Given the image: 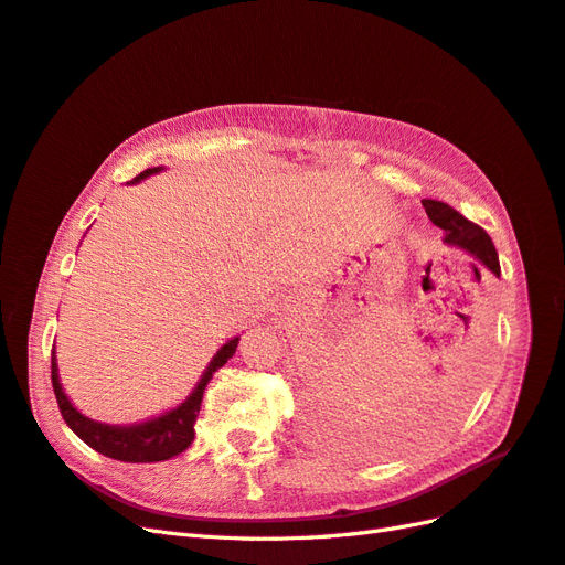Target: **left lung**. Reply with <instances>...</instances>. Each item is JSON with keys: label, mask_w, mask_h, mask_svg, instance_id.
Returning <instances> with one entry per match:
<instances>
[{"label": "left lung", "mask_w": 565, "mask_h": 565, "mask_svg": "<svg viewBox=\"0 0 565 565\" xmlns=\"http://www.w3.org/2000/svg\"><path fill=\"white\" fill-rule=\"evenodd\" d=\"M423 206H425V213H428V218L441 227L445 231V245L449 247H459L463 252H468L472 258L478 262V268H487L492 270L494 276L499 278L501 276V268H499V256H497V249L492 245L490 235H487L480 225L470 223L466 216H461L459 211L451 209L449 204L445 202H437V200H423ZM476 268V270H478ZM478 280H480V270H478ZM441 414V406H439V399L437 402H420V406L416 411H411V416H404L402 423H394V430L396 425L399 428H428L430 423L437 420V416ZM383 425V423H380ZM354 428H359V425H354ZM377 430V425H375ZM387 430V428H385ZM375 435H371L369 428H361V430H352V435H342V437H334L340 439L342 445L352 447V449H365L369 451L373 445L371 441Z\"/></svg>", "instance_id": "1"}]
</instances>
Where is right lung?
<instances>
[{"label":"right lung","mask_w":565,"mask_h":565,"mask_svg":"<svg viewBox=\"0 0 565 565\" xmlns=\"http://www.w3.org/2000/svg\"><path fill=\"white\" fill-rule=\"evenodd\" d=\"M159 171H163V166H157V169H147L137 178H132L130 182L135 185V182H140ZM237 342H239V338L227 340L218 349V352L213 354V359L206 365V371L200 377V383H196L194 390L185 396V402L178 404L175 408L163 411L161 416H154V418L142 420V423H130V425L99 423V420H93L85 414H81V411L71 404L64 387H61L56 349H52V387L56 394L61 416H64L68 428L78 435L87 447H93L95 451L109 456V459L126 461V463L169 461L192 445L194 423H196V416H200L204 390L209 385V380L213 377V373H216L221 365H225L227 359H233Z\"/></svg>","instance_id":"right-lung-1"}]
</instances>
